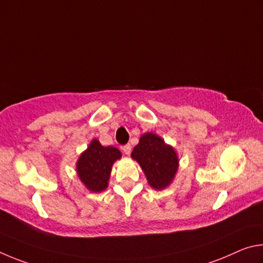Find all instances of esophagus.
<instances>
[{"label":"esophagus","mask_w":263,"mask_h":263,"mask_svg":"<svg viewBox=\"0 0 263 263\" xmlns=\"http://www.w3.org/2000/svg\"><path fill=\"white\" fill-rule=\"evenodd\" d=\"M122 150H123V153L126 154V155H130V153H132V145L130 144L123 145L122 146Z\"/></svg>","instance_id":"34e87169"}]
</instances>
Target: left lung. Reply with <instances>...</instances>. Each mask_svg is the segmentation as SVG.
I'll list each match as a JSON object with an SVG mask.
<instances>
[{"label": "left lung", "instance_id": "8db88e82", "mask_svg": "<svg viewBox=\"0 0 263 263\" xmlns=\"http://www.w3.org/2000/svg\"><path fill=\"white\" fill-rule=\"evenodd\" d=\"M145 173L149 185L163 190L173 180L178 170V157L172 146L165 144L159 136L146 133L132 153Z\"/></svg>", "mask_w": 263, "mask_h": 263}]
</instances>
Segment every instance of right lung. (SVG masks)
Instances as JSON below:
<instances>
[{
    "label": "right lung",
    "instance_id": "add662e5",
    "mask_svg": "<svg viewBox=\"0 0 263 263\" xmlns=\"http://www.w3.org/2000/svg\"><path fill=\"white\" fill-rule=\"evenodd\" d=\"M121 157L114 146H103L93 140L77 162L78 177L91 192H101L107 187L112 165Z\"/></svg>",
    "mask_w": 263,
    "mask_h": 263
}]
</instances>
